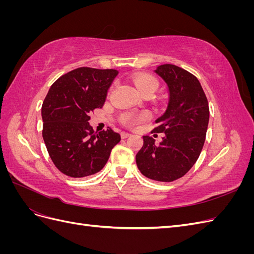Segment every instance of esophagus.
<instances>
[{"instance_id":"34e87169","label":"esophagus","mask_w":254,"mask_h":254,"mask_svg":"<svg viewBox=\"0 0 254 254\" xmlns=\"http://www.w3.org/2000/svg\"><path fill=\"white\" fill-rule=\"evenodd\" d=\"M121 135H122L123 139H126V137L130 136V135H131V134H130L129 132H122V133H121Z\"/></svg>"}]
</instances>
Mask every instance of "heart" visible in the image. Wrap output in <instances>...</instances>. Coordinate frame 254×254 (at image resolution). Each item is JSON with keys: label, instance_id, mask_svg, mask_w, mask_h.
I'll use <instances>...</instances> for the list:
<instances>
[{"label": "heart", "instance_id": "1", "mask_svg": "<svg viewBox=\"0 0 254 254\" xmlns=\"http://www.w3.org/2000/svg\"><path fill=\"white\" fill-rule=\"evenodd\" d=\"M132 81L134 83L135 88L137 91L140 92L141 94H145L147 92H155L158 88V80L156 77H153L150 74H146V73H140L133 76ZM148 118L147 113H143L140 115H133V114H125L124 117L122 118L123 124H125L127 126H134L136 123H139L141 121H144Z\"/></svg>", "mask_w": 254, "mask_h": 254}]
</instances>
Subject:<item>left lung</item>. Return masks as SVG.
<instances>
[{"label": "left lung", "instance_id": "8db88e82", "mask_svg": "<svg viewBox=\"0 0 254 254\" xmlns=\"http://www.w3.org/2000/svg\"><path fill=\"white\" fill-rule=\"evenodd\" d=\"M155 72L166 82L170 101L151 132L165 134L159 145L153 137L144 135L135 161L147 178L172 182L186 175L200 155L209 124V103L200 82L184 68L162 64Z\"/></svg>", "mask_w": 254, "mask_h": 254}]
</instances>
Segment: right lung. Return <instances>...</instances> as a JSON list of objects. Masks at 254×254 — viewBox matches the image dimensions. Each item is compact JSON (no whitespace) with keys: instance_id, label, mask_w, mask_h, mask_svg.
I'll return each mask as SVG.
<instances>
[{"instance_id":"right-lung-1","label":"right lung","mask_w":254,"mask_h":254,"mask_svg":"<svg viewBox=\"0 0 254 254\" xmlns=\"http://www.w3.org/2000/svg\"><path fill=\"white\" fill-rule=\"evenodd\" d=\"M117 70L78 67L59 77L45 96L42 136L53 163L73 178L98 173L106 165L120 133L108 127L96 133L90 113L102 108Z\"/></svg>"}]
</instances>
